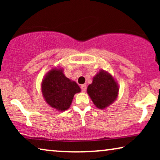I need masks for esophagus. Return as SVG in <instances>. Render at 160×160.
<instances>
[{"label": "esophagus", "instance_id": "1", "mask_svg": "<svg viewBox=\"0 0 160 160\" xmlns=\"http://www.w3.org/2000/svg\"><path fill=\"white\" fill-rule=\"evenodd\" d=\"M81 89H82V90L83 92H85L87 90V85L86 84H82V86H81Z\"/></svg>", "mask_w": 160, "mask_h": 160}]
</instances>
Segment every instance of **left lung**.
<instances>
[{
  "mask_svg": "<svg viewBox=\"0 0 160 160\" xmlns=\"http://www.w3.org/2000/svg\"><path fill=\"white\" fill-rule=\"evenodd\" d=\"M119 85L111 73L101 70L93 77L92 83L87 87L88 94L98 108L103 109L117 100Z\"/></svg>",
  "mask_w": 160,
  "mask_h": 160,
  "instance_id": "8db88e82",
  "label": "left lung"
}]
</instances>
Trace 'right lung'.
Segmentation results:
<instances>
[{
	"label": "right lung",
	"instance_id": "1",
	"mask_svg": "<svg viewBox=\"0 0 160 160\" xmlns=\"http://www.w3.org/2000/svg\"><path fill=\"white\" fill-rule=\"evenodd\" d=\"M41 92L48 105L59 111L68 109L74 95L81 92L76 82L67 78L63 69L53 68L46 74L41 82Z\"/></svg>",
	"mask_w": 160,
	"mask_h": 160
}]
</instances>
